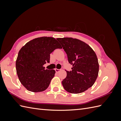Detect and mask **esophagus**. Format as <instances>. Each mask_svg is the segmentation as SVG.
<instances>
[{"instance_id": "obj_1", "label": "esophagus", "mask_w": 121, "mask_h": 121, "mask_svg": "<svg viewBox=\"0 0 121 121\" xmlns=\"http://www.w3.org/2000/svg\"><path fill=\"white\" fill-rule=\"evenodd\" d=\"M55 71H56V73H58L60 71V69H55Z\"/></svg>"}]
</instances>
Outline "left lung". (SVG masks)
<instances>
[{
    "label": "left lung",
    "mask_w": 121,
    "mask_h": 121,
    "mask_svg": "<svg viewBox=\"0 0 121 121\" xmlns=\"http://www.w3.org/2000/svg\"><path fill=\"white\" fill-rule=\"evenodd\" d=\"M66 52L68 61L73 65L62 81L67 92L78 94L92 86L97 78L99 64L93 50L81 40L73 38H57Z\"/></svg>",
    "instance_id": "left-lung-1"
}]
</instances>
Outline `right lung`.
<instances>
[{"label":"right lung","instance_id":"obj_1","mask_svg":"<svg viewBox=\"0 0 121 121\" xmlns=\"http://www.w3.org/2000/svg\"><path fill=\"white\" fill-rule=\"evenodd\" d=\"M61 48L56 39L49 37L34 39L22 47L16 60V71L20 81L28 90L39 92L48 87L56 71L45 69L43 65L49 63L51 53Z\"/></svg>","mask_w":121,"mask_h":121}]
</instances>
